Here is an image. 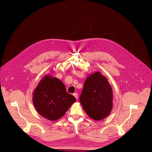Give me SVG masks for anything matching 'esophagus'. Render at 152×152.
<instances>
[{"mask_svg": "<svg viewBox=\"0 0 152 152\" xmlns=\"http://www.w3.org/2000/svg\"><path fill=\"white\" fill-rule=\"evenodd\" d=\"M74 96H75V97L77 99H78V95L77 93H74Z\"/></svg>", "mask_w": 152, "mask_h": 152, "instance_id": "1", "label": "esophagus"}]
</instances>
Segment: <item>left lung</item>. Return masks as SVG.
<instances>
[{"instance_id":"left-lung-1","label":"left lung","mask_w":152,"mask_h":152,"mask_svg":"<svg viewBox=\"0 0 152 152\" xmlns=\"http://www.w3.org/2000/svg\"><path fill=\"white\" fill-rule=\"evenodd\" d=\"M112 101V88L107 78L99 72L89 75L80 96V102L89 117L96 121L107 117Z\"/></svg>"}]
</instances>
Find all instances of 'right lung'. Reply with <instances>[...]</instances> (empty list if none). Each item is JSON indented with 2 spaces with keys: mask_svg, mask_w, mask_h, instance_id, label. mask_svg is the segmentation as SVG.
<instances>
[{
  "mask_svg": "<svg viewBox=\"0 0 152 152\" xmlns=\"http://www.w3.org/2000/svg\"><path fill=\"white\" fill-rule=\"evenodd\" d=\"M76 101L75 97L67 93L60 80L45 75L33 93V104L42 117L56 121L63 116Z\"/></svg>",
  "mask_w": 152,
  "mask_h": 152,
  "instance_id": "add662e5",
  "label": "right lung"
}]
</instances>
